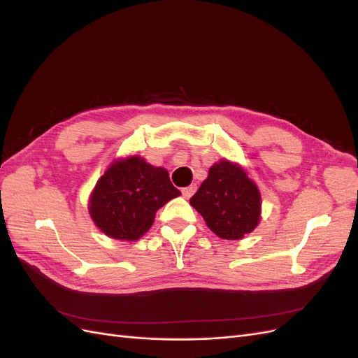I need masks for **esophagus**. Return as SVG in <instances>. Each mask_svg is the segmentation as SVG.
<instances>
[{
    "label": "esophagus",
    "instance_id": "1",
    "mask_svg": "<svg viewBox=\"0 0 358 358\" xmlns=\"http://www.w3.org/2000/svg\"><path fill=\"white\" fill-rule=\"evenodd\" d=\"M196 189H197L196 185H189V187H187V188H183V189H182V196L185 197V199H191V196H192L194 192H196Z\"/></svg>",
    "mask_w": 358,
    "mask_h": 358
}]
</instances>
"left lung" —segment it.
<instances>
[{"label":"left lung","instance_id":"obj_1","mask_svg":"<svg viewBox=\"0 0 358 358\" xmlns=\"http://www.w3.org/2000/svg\"><path fill=\"white\" fill-rule=\"evenodd\" d=\"M189 204L221 239L241 241L262 220V194L241 164L221 159L209 169Z\"/></svg>","mask_w":358,"mask_h":358}]
</instances>
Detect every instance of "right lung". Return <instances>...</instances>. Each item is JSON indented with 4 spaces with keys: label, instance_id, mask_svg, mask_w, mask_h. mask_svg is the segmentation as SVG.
Instances as JSON below:
<instances>
[{
    "label": "right lung",
    "instance_id": "1",
    "mask_svg": "<svg viewBox=\"0 0 358 358\" xmlns=\"http://www.w3.org/2000/svg\"><path fill=\"white\" fill-rule=\"evenodd\" d=\"M180 196L169 171L140 155L117 158L91 192L88 210L94 224L116 241H138L154 224L155 213Z\"/></svg>",
    "mask_w": 358,
    "mask_h": 358
}]
</instances>
